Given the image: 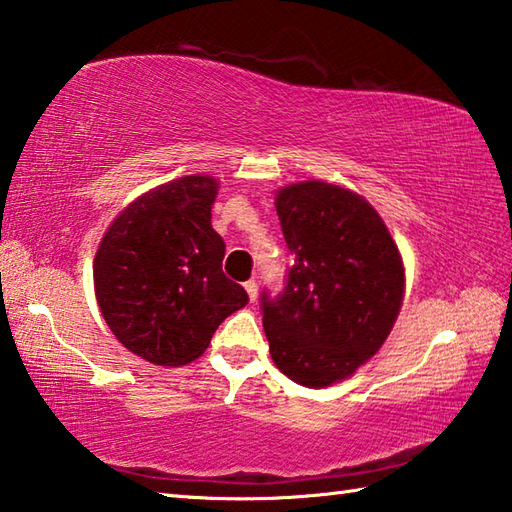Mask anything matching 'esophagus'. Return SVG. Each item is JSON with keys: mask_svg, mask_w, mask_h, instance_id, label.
Masks as SVG:
<instances>
[{"mask_svg": "<svg viewBox=\"0 0 512 512\" xmlns=\"http://www.w3.org/2000/svg\"><path fill=\"white\" fill-rule=\"evenodd\" d=\"M245 292H247V296H249V301H256V296H258V285H256V281H247V283H245Z\"/></svg>", "mask_w": 512, "mask_h": 512, "instance_id": "1", "label": "esophagus"}]
</instances>
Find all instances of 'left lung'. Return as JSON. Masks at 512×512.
I'll list each match as a JSON object with an SVG mask.
<instances>
[{
    "mask_svg": "<svg viewBox=\"0 0 512 512\" xmlns=\"http://www.w3.org/2000/svg\"><path fill=\"white\" fill-rule=\"evenodd\" d=\"M276 211L294 267L281 294L260 296L269 354L298 385L325 388L388 339L406 292L403 260L376 209L350 189L296 182L278 191Z\"/></svg>",
    "mask_w": 512,
    "mask_h": 512,
    "instance_id": "1",
    "label": "left lung"
}]
</instances>
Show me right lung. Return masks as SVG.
I'll use <instances>...</instances> for the list:
<instances>
[{
  "label": "right lung",
  "instance_id": "1",
  "mask_svg": "<svg viewBox=\"0 0 512 512\" xmlns=\"http://www.w3.org/2000/svg\"><path fill=\"white\" fill-rule=\"evenodd\" d=\"M218 180L185 176L120 211L93 260L95 298L109 330L153 365L191 363L247 292L223 274L225 243L211 227Z\"/></svg>",
  "mask_w": 512,
  "mask_h": 512
}]
</instances>
